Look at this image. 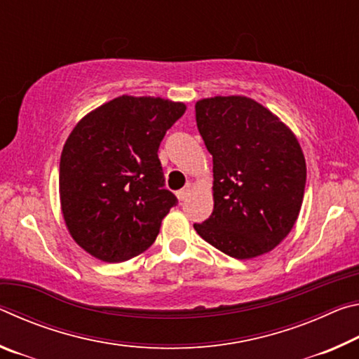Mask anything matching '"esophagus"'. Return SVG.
I'll return each instance as SVG.
<instances>
[{
  "label": "esophagus",
  "instance_id": "esophagus-1",
  "mask_svg": "<svg viewBox=\"0 0 359 359\" xmlns=\"http://www.w3.org/2000/svg\"><path fill=\"white\" fill-rule=\"evenodd\" d=\"M191 190H193V185H191V184H187L184 188H182L180 191H177V198H179V201H185V199H187L188 196H190Z\"/></svg>",
  "mask_w": 359,
  "mask_h": 359
}]
</instances>
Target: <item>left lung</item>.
I'll return each mask as SVG.
<instances>
[{"label": "left lung", "mask_w": 359, "mask_h": 359, "mask_svg": "<svg viewBox=\"0 0 359 359\" xmlns=\"http://www.w3.org/2000/svg\"><path fill=\"white\" fill-rule=\"evenodd\" d=\"M194 111L214 161V210L194 229L233 258L271 252L302 205L307 169L294 133L247 96L204 98Z\"/></svg>", "instance_id": "obj_1"}]
</instances>
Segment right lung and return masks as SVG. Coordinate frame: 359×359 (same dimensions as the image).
<instances>
[{"mask_svg": "<svg viewBox=\"0 0 359 359\" xmlns=\"http://www.w3.org/2000/svg\"><path fill=\"white\" fill-rule=\"evenodd\" d=\"M184 102L128 96L79 121L60 158V203L71 238L106 263L154 244L177 198L163 188L158 147L185 114Z\"/></svg>", "mask_w": 359, "mask_h": 359, "instance_id": "obj_1", "label": "right lung"}]
</instances>
